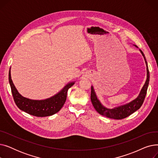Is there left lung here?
I'll use <instances>...</instances> for the list:
<instances>
[{
	"mask_svg": "<svg viewBox=\"0 0 158 158\" xmlns=\"http://www.w3.org/2000/svg\"><path fill=\"white\" fill-rule=\"evenodd\" d=\"M134 45L138 48L136 45ZM139 51H140L141 53H142L146 64L147 79L143 88H142V89H141L138 96L135 99V100L132 101L129 103H127L126 104H123L122 106H119L118 107H115L112 109H110L104 106L102 104V103L100 102V101L98 100L97 97V95L95 94V89L93 86H92V87H91V101L92 102L94 108L99 114H101L104 116V117H106L110 118L120 120V119H123L127 117L128 116L131 115L132 113H133L134 112L137 111L138 109H139L140 107L142 106V104L143 103L145 97L146 96L147 90L148 83H149V77H150V75H149L148 64L145 59V55L140 49H139Z\"/></svg>",
	"mask_w": 158,
	"mask_h": 158,
	"instance_id": "left-lung-1",
	"label": "left lung"
}]
</instances>
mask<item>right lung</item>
<instances>
[{"label": "right lung", "instance_id": "right-lung-1", "mask_svg": "<svg viewBox=\"0 0 158 158\" xmlns=\"http://www.w3.org/2000/svg\"><path fill=\"white\" fill-rule=\"evenodd\" d=\"M9 82L15 102L19 108L29 114L38 117L51 116L59 111L66 101L69 89L75 83V81L69 82L60 92L51 97L44 100H33L19 94L11 79V70L9 72Z\"/></svg>", "mask_w": 158, "mask_h": 158}]
</instances>
